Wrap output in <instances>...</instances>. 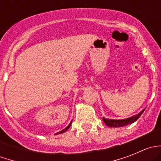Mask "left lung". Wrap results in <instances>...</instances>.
<instances>
[{
	"mask_svg": "<svg viewBox=\"0 0 161 161\" xmlns=\"http://www.w3.org/2000/svg\"><path fill=\"white\" fill-rule=\"evenodd\" d=\"M145 111V109L142 110L140 113H139L138 114L134 115V116L131 117V118H126V119H122V120H114V119H108V118H103V121L105 124L107 125L109 127H123V126L128 125L132 124L133 122L136 121V120L139 119V117L142 115V114L143 113V111Z\"/></svg>",
	"mask_w": 161,
	"mask_h": 161,
	"instance_id": "8db88e82",
	"label": "left lung"
}]
</instances>
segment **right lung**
Here are the masks:
<instances>
[{
    "instance_id": "add662e5",
    "label": "right lung",
    "mask_w": 161,
    "mask_h": 161,
    "mask_svg": "<svg viewBox=\"0 0 161 161\" xmlns=\"http://www.w3.org/2000/svg\"><path fill=\"white\" fill-rule=\"evenodd\" d=\"M71 123H70V124H69V125H68L67 127L65 128V129H63V130H61V131H59V132H58V133H59V134H61V133H63V132H64V131H67L68 129H69V128H70V126H71Z\"/></svg>"
}]
</instances>
